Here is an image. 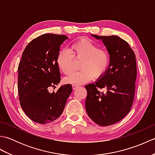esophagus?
Here are the masks:
<instances>
[{"label": "esophagus", "instance_id": "34e87169", "mask_svg": "<svg viewBox=\"0 0 155 155\" xmlns=\"http://www.w3.org/2000/svg\"><path fill=\"white\" fill-rule=\"evenodd\" d=\"M72 89H73V90L77 89V88H78V87H79L78 86V85H75V84H72Z\"/></svg>", "mask_w": 155, "mask_h": 155}]
</instances>
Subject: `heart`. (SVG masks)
Segmentation results:
<instances>
[{
    "instance_id": "b5f03b06",
    "label": "heart",
    "mask_w": 155,
    "mask_h": 155,
    "mask_svg": "<svg viewBox=\"0 0 155 155\" xmlns=\"http://www.w3.org/2000/svg\"><path fill=\"white\" fill-rule=\"evenodd\" d=\"M74 57L83 58L80 71L74 72L64 78L67 84L81 85L93 79L94 76H103L110 65V55L105 49L86 38H81L71 45L70 50L63 48L58 52L57 64L62 72L68 74L73 70Z\"/></svg>"
}]
</instances>
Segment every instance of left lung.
I'll return each instance as SVG.
<instances>
[{"instance_id":"1","label":"left lung","mask_w":155,"mask_h":155,"mask_svg":"<svg viewBox=\"0 0 155 155\" xmlns=\"http://www.w3.org/2000/svg\"><path fill=\"white\" fill-rule=\"evenodd\" d=\"M91 36L102 40L110 60L105 74L85 87V108L95 123L109 126L123 119L132 107L137 78L135 54L127 42L117 36ZM100 88L106 91L101 92Z\"/></svg>"}]
</instances>
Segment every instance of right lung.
Here are the masks:
<instances>
[{
	"label": "right lung",
	"instance_id": "add662e5",
	"mask_svg": "<svg viewBox=\"0 0 155 155\" xmlns=\"http://www.w3.org/2000/svg\"><path fill=\"white\" fill-rule=\"evenodd\" d=\"M68 38L63 35H42L29 42L22 52L18 68L19 101L35 123L47 124L57 119L72 93L70 84L61 85L57 93L48 90L60 83L57 58L61 45Z\"/></svg>",
	"mask_w": 155,
	"mask_h": 155
}]
</instances>
